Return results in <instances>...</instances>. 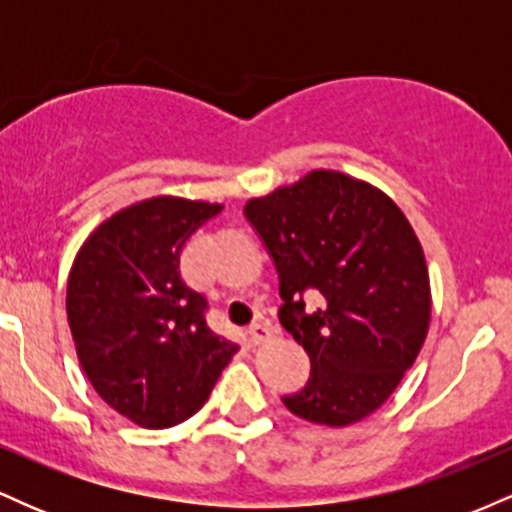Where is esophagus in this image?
<instances>
[{
	"label": "esophagus",
	"instance_id": "34e87169",
	"mask_svg": "<svg viewBox=\"0 0 512 512\" xmlns=\"http://www.w3.org/2000/svg\"><path fill=\"white\" fill-rule=\"evenodd\" d=\"M269 337H272V327H269V325H252L248 330L250 344H255V346L264 344Z\"/></svg>",
	"mask_w": 512,
	"mask_h": 512
}]
</instances>
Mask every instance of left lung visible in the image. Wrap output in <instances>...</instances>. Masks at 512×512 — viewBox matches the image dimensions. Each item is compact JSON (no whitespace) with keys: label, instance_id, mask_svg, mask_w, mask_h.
Segmentation results:
<instances>
[{"label":"left lung","instance_id":"8db88e82","mask_svg":"<svg viewBox=\"0 0 512 512\" xmlns=\"http://www.w3.org/2000/svg\"><path fill=\"white\" fill-rule=\"evenodd\" d=\"M279 272V320L308 351L310 378L281 397L310 424L342 428L390 399L431 322L424 248L380 187L317 168L245 202ZM321 301L304 313L302 293Z\"/></svg>","mask_w":512,"mask_h":512}]
</instances>
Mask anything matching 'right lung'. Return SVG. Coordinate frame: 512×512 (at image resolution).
I'll use <instances>...</instances> for the list:
<instances>
[{"instance_id":"1","label":"right lung","mask_w":512,"mask_h":512,"mask_svg":"<svg viewBox=\"0 0 512 512\" xmlns=\"http://www.w3.org/2000/svg\"><path fill=\"white\" fill-rule=\"evenodd\" d=\"M219 202L158 195L98 223L67 279V320L88 383L142 428H170L204 407L238 346L204 322L202 293L180 279L185 240Z\"/></svg>"}]
</instances>
